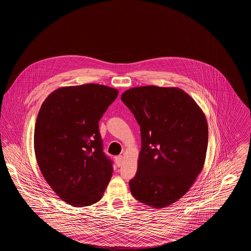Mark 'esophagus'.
<instances>
[{"label":"esophagus","mask_w":251,"mask_h":251,"mask_svg":"<svg viewBox=\"0 0 251 251\" xmlns=\"http://www.w3.org/2000/svg\"><path fill=\"white\" fill-rule=\"evenodd\" d=\"M115 161H116L117 166L120 167V166H122V164H123V162H124V157H123L122 155H118V156L115 157Z\"/></svg>","instance_id":"1"}]
</instances>
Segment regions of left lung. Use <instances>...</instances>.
Here are the masks:
<instances>
[{
  "label": "left lung",
  "instance_id": "obj_1",
  "mask_svg": "<svg viewBox=\"0 0 251 251\" xmlns=\"http://www.w3.org/2000/svg\"><path fill=\"white\" fill-rule=\"evenodd\" d=\"M121 100L141 131L137 173L129 180L136 200L165 208L181 198L203 169L208 124L202 109L179 88L144 86Z\"/></svg>",
  "mask_w": 251,
  "mask_h": 251
}]
</instances>
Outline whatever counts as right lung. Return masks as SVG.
Segmentation results:
<instances>
[{"instance_id":"obj_1","label":"right lung","mask_w":251,"mask_h":251,"mask_svg":"<svg viewBox=\"0 0 251 251\" xmlns=\"http://www.w3.org/2000/svg\"><path fill=\"white\" fill-rule=\"evenodd\" d=\"M118 94L93 83L62 87L39 109L34 136L37 164L55 193L73 207L99 202L112 177L99 122Z\"/></svg>"}]
</instances>
